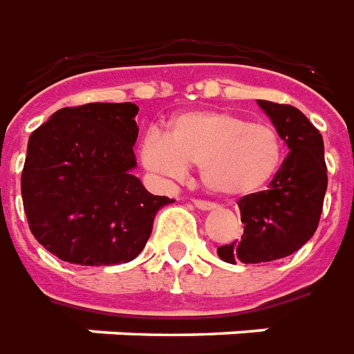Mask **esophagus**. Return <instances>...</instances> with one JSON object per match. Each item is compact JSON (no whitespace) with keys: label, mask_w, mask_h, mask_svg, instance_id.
Listing matches in <instances>:
<instances>
[{"label":"esophagus","mask_w":354,"mask_h":354,"mask_svg":"<svg viewBox=\"0 0 354 354\" xmlns=\"http://www.w3.org/2000/svg\"><path fill=\"white\" fill-rule=\"evenodd\" d=\"M192 204H194V207H198V209H202V212H212V209L217 207V205L212 204V202H204V200H192Z\"/></svg>","instance_id":"obj_1"}]
</instances>
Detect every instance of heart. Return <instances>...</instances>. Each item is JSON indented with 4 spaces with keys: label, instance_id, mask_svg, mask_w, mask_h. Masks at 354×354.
I'll use <instances>...</instances> for the list:
<instances>
[{
    "label": "heart",
    "instance_id": "b5f03b06",
    "mask_svg": "<svg viewBox=\"0 0 354 354\" xmlns=\"http://www.w3.org/2000/svg\"><path fill=\"white\" fill-rule=\"evenodd\" d=\"M282 156L284 145L274 127L229 110L179 114L165 137L150 131L141 145V162L149 171L175 181L189 165H198L205 189L229 200L261 192L274 179Z\"/></svg>",
    "mask_w": 354,
    "mask_h": 354
}]
</instances>
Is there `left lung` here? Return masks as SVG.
<instances>
[{
	"instance_id": "8db88e82",
	"label": "left lung",
	"mask_w": 354,
	"mask_h": 354,
	"mask_svg": "<svg viewBox=\"0 0 354 354\" xmlns=\"http://www.w3.org/2000/svg\"><path fill=\"white\" fill-rule=\"evenodd\" d=\"M277 127L290 154L269 189L238 202L244 223L242 240L217 248L223 261L267 263L295 253L309 242L320 221L328 175L324 141L301 110L257 101Z\"/></svg>"
}]
</instances>
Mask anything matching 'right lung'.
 <instances>
[{
    "label": "right lung",
    "instance_id": "obj_1",
    "mask_svg": "<svg viewBox=\"0 0 354 354\" xmlns=\"http://www.w3.org/2000/svg\"><path fill=\"white\" fill-rule=\"evenodd\" d=\"M133 102L57 110L30 135L21 192L32 234L74 265H118L147 244L160 207L133 175L139 127Z\"/></svg>",
    "mask_w": 354,
    "mask_h": 354
}]
</instances>
